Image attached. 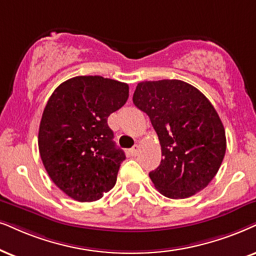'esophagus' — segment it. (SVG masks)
<instances>
[{"instance_id":"obj_1","label":"esophagus","mask_w":256,"mask_h":256,"mask_svg":"<svg viewBox=\"0 0 256 256\" xmlns=\"http://www.w3.org/2000/svg\"><path fill=\"white\" fill-rule=\"evenodd\" d=\"M130 152L132 156H137V154L139 152V145H134V146L130 150Z\"/></svg>"}]
</instances>
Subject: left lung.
<instances>
[{"label": "left lung", "mask_w": 256, "mask_h": 256, "mask_svg": "<svg viewBox=\"0 0 256 256\" xmlns=\"http://www.w3.org/2000/svg\"><path fill=\"white\" fill-rule=\"evenodd\" d=\"M134 104L146 113L160 139V166L148 174L162 195L186 198L212 182L227 140L218 112L196 87L182 80L139 82Z\"/></svg>", "instance_id": "1"}]
</instances>
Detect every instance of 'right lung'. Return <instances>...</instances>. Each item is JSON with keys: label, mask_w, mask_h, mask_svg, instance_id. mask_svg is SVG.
<instances>
[{"label": "right lung", "mask_w": 256, "mask_h": 256, "mask_svg": "<svg viewBox=\"0 0 256 256\" xmlns=\"http://www.w3.org/2000/svg\"><path fill=\"white\" fill-rule=\"evenodd\" d=\"M128 98V84L80 76L58 86L48 99L38 151L50 180L70 198L93 202L114 186L125 154L113 142L108 118Z\"/></svg>", "instance_id": "right-lung-1"}]
</instances>
